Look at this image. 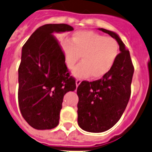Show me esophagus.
I'll return each instance as SVG.
<instances>
[{"mask_svg": "<svg viewBox=\"0 0 152 152\" xmlns=\"http://www.w3.org/2000/svg\"><path fill=\"white\" fill-rule=\"evenodd\" d=\"M75 83H76V86H78L79 85H80V83H81V80H80V79H77L76 81H75Z\"/></svg>", "mask_w": 152, "mask_h": 152, "instance_id": "esophagus-1", "label": "esophagus"}]
</instances>
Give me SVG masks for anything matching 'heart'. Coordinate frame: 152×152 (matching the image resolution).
<instances>
[{
  "instance_id": "1",
  "label": "heart",
  "mask_w": 152,
  "mask_h": 152,
  "mask_svg": "<svg viewBox=\"0 0 152 152\" xmlns=\"http://www.w3.org/2000/svg\"><path fill=\"white\" fill-rule=\"evenodd\" d=\"M61 45L69 69L75 67L81 57L82 63L72 72L77 77L89 75L95 78L103 77L114 66L119 53L116 40L87 30L77 32L72 41L62 40Z\"/></svg>"
}]
</instances>
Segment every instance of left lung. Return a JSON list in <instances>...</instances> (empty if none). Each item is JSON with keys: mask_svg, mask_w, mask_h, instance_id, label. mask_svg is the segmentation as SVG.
<instances>
[{"mask_svg": "<svg viewBox=\"0 0 152 152\" xmlns=\"http://www.w3.org/2000/svg\"><path fill=\"white\" fill-rule=\"evenodd\" d=\"M98 29L116 40L121 53L110 71L100 80L83 81L77 87V123L92 133L107 131L120 119L131 96L134 72L129 50L118 34Z\"/></svg>", "mask_w": 152, "mask_h": 152, "instance_id": "obj_1", "label": "left lung"}]
</instances>
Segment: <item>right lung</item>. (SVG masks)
Listing matches in <instances>:
<instances>
[{"label": "right lung", "instance_id": "1", "mask_svg": "<svg viewBox=\"0 0 152 152\" xmlns=\"http://www.w3.org/2000/svg\"><path fill=\"white\" fill-rule=\"evenodd\" d=\"M72 30L73 27L66 24H45L35 30L22 47L18 104L26 122L35 129L57 127L65 94L76 89L54 38L55 34Z\"/></svg>", "mask_w": 152, "mask_h": 152}]
</instances>
